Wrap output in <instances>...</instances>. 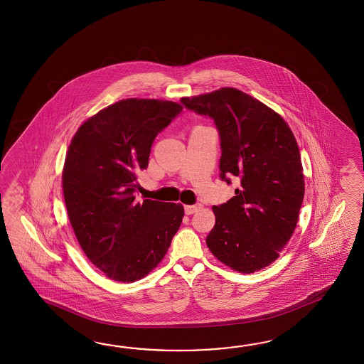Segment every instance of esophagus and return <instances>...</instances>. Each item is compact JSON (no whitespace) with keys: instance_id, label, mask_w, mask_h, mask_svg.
Instances as JSON below:
<instances>
[{"instance_id":"esophagus-1","label":"esophagus","mask_w":364,"mask_h":364,"mask_svg":"<svg viewBox=\"0 0 364 364\" xmlns=\"http://www.w3.org/2000/svg\"><path fill=\"white\" fill-rule=\"evenodd\" d=\"M200 208V204H195V205H185L186 215H193L195 212H198Z\"/></svg>"}]
</instances>
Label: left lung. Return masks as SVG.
Masks as SVG:
<instances>
[{
	"label": "left lung",
	"instance_id": "left-lung-1",
	"mask_svg": "<svg viewBox=\"0 0 364 364\" xmlns=\"http://www.w3.org/2000/svg\"><path fill=\"white\" fill-rule=\"evenodd\" d=\"M186 108L215 119L221 138V178L240 179L235 196L213 205L207 246L240 273L271 265L291 238L304 196L294 134L277 112L232 87L182 97Z\"/></svg>",
	"mask_w": 364,
	"mask_h": 364
}]
</instances>
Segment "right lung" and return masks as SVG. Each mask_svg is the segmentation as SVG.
I'll use <instances>...</instances> for the list:
<instances>
[{
	"instance_id": "obj_1",
	"label": "right lung",
	"mask_w": 364,
	"mask_h": 364,
	"mask_svg": "<svg viewBox=\"0 0 364 364\" xmlns=\"http://www.w3.org/2000/svg\"><path fill=\"white\" fill-rule=\"evenodd\" d=\"M182 110L178 102L126 99L79 126L62 169L70 224L88 260L108 279L134 282L163 260L178 232L182 204L135 201L156 135Z\"/></svg>"
}]
</instances>
